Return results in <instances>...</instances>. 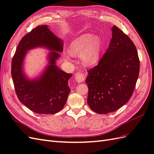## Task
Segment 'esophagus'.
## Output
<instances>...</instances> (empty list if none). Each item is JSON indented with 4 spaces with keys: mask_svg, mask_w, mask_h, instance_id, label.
Here are the masks:
<instances>
[{
    "mask_svg": "<svg viewBox=\"0 0 154 154\" xmlns=\"http://www.w3.org/2000/svg\"><path fill=\"white\" fill-rule=\"evenodd\" d=\"M75 80L78 83H82L85 80V74L81 72H78L75 74Z\"/></svg>",
    "mask_w": 154,
    "mask_h": 154,
    "instance_id": "1",
    "label": "esophagus"
}]
</instances>
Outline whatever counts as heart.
<instances>
[{"instance_id":"1","label":"heart","mask_w":154,"mask_h":154,"mask_svg":"<svg viewBox=\"0 0 154 154\" xmlns=\"http://www.w3.org/2000/svg\"><path fill=\"white\" fill-rule=\"evenodd\" d=\"M103 48V42L97 35L85 33L74 38L69 45L67 60L71 56L80 57L82 63L87 66H94L100 58Z\"/></svg>"}]
</instances>
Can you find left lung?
<instances>
[{"label": "left lung", "mask_w": 154, "mask_h": 154, "mask_svg": "<svg viewBox=\"0 0 154 154\" xmlns=\"http://www.w3.org/2000/svg\"><path fill=\"white\" fill-rule=\"evenodd\" d=\"M108 49L98 64L88 70L87 103L97 114H108L127 103L139 73L137 51L129 37L113 26Z\"/></svg>", "instance_id": "obj_1"}]
</instances>
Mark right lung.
<instances>
[{"mask_svg":"<svg viewBox=\"0 0 154 154\" xmlns=\"http://www.w3.org/2000/svg\"><path fill=\"white\" fill-rule=\"evenodd\" d=\"M62 39L48 25L37 26L26 35L18 44L11 62V76L18 100L29 110L40 114H54L61 110L71 89L68 81L72 74L62 71L57 60L63 49ZM36 47L48 48V65L41 75L34 79L26 76L23 69L25 54Z\"/></svg>","mask_w":154,"mask_h":154,"instance_id":"right-lung-1","label":"right lung"}]
</instances>
